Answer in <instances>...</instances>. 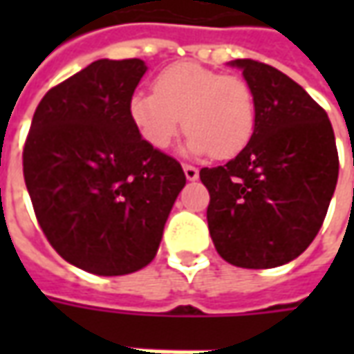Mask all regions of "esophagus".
<instances>
[{
  "label": "esophagus",
  "mask_w": 354,
  "mask_h": 354,
  "mask_svg": "<svg viewBox=\"0 0 354 354\" xmlns=\"http://www.w3.org/2000/svg\"><path fill=\"white\" fill-rule=\"evenodd\" d=\"M184 172L187 180H197L199 178V170L195 169L193 165H184Z\"/></svg>",
  "instance_id": "obj_1"
}]
</instances>
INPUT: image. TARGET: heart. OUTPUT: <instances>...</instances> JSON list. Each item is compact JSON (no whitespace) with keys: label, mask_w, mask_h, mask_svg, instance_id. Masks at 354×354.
Listing matches in <instances>:
<instances>
[{"label":"heart","mask_w":354,"mask_h":354,"mask_svg":"<svg viewBox=\"0 0 354 354\" xmlns=\"http://www.w3.org/2000/svg\"><path fill=\"white\" fill-rule=\"evenodd\" d=\"M153 91H136L129 102L132 123L149 146L165 149L184 129L189 153L230 159L252 138L256 98L239 75L180 62L155 77Z\"/></svg>","instance_id":"b5f03b06"}]
</instances>
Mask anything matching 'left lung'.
Masks as SVG:
<instances>
[{
	"label": "left lung",
	"instance_id": "obj_1",
	"mask_svg": "<svg viewBox=\"0 0 354 354\" xmlns=\"http://www.w3.org/2000/svg\"><path fill=\"white\" fill-rule=\"evenodd\" d=\"M243 70L256 98V129L222 167L201 169L210 193L207 222L218 254L231 266L288 263L317 237L339 172L326 111L277 68L250 58Z\"/></svg>",
	"mask_w": 354,
	"mask_h": 354
}]
</instances>
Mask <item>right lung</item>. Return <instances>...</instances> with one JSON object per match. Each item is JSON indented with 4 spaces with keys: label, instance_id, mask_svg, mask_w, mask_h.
Instances as JSON below:
<instances>
[{
    "label": "right lung",
    "instance_id": "right-lung-1",
    "mask_svg": "<svg viewBox=\"0 0 354 354\" xmlns=\"http://www.w3.org/2000/svg\"><path fill=\"white\" fill-rule=\"evenodd\" d=\"M146 64L102 58L45 94L22 169L35 218L66 261L102 277L153 260L182 165L149 146L129 113Z\"/></svg>",
    "mask_w": 354,
    "mask_h": 354
}]
</instances>
